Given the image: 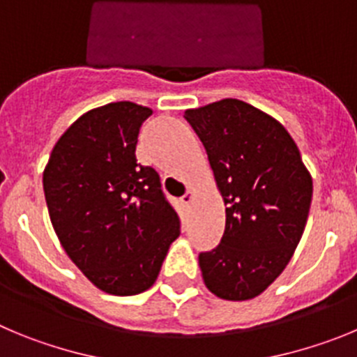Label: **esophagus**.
I'll return each instance as SVG.
<instances>
[{
  "label": "esophagus",
  "instance_id": "34e87169",
  "mask_svg": "<svg viewBox=\"0 0 357 357\" xmlns=\"http://www.w3.org/2000/svg\"><path fill=\"white\" fill-rule=\"evenodd\" d=\"M190 201H192V192L190 190L186 192V194L183 195L181 199H179V202H181V206H188V204H190Z\"/></svg>",
  "mask_w": 357,
  "mask_h": 357
}]
</instances>
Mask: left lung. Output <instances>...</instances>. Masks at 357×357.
<instances>
[{
	"label": "left lung",
	"mask_w": 357,
	"mask_h": 357,
	"mask_svg": "<svg viewBox=\"0 0 357 357\" xmlns=\"http://www.w3.org/2000/svg\"><path fill=\"white\" fill-rule=\"evenodd\" d=\"M226 204V229L199 255L208 290L247 301L284 271L306 227L313 181L282 124L240 99L186 110Z\"/></svg>",
	"instance_id": "1"
}]
</instances>
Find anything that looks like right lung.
<instances>
[{
	"label": "right lung",
	"instance_id": "add662e5",
	"mask_svg": "<svg viewBox=\"0 0 357 357\" xmlns=\"http://www.w3.org/2000/svg\"><path fill=\"white\" fill-rule=\"evenodd\" d=\"M151 108L119 101L86 112L60 137L44 195L60 243L99 290L137 295L153 287L179 217L158 172L135 149Z\"/></svg>",
	"mask_w": 357,
	"mask_h": 357
}]
</instances>
